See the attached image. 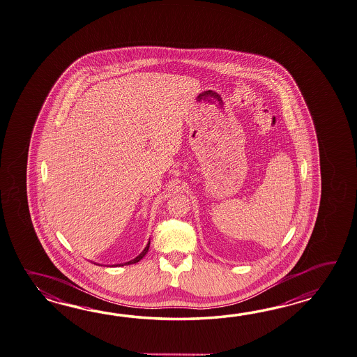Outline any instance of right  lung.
<instances>
[{"instance_id":"1","label":"right lung","mask_w":357,"mask_h":357,"mask_svg":"<svg viewBox=\"0 0 357 357\" xmlns=\"http://www.w3.org/2000/svg\"><path fill=\"white\" fill-rule=\"evenodd\" d=\"M149 248H150V242L147 243V246L144 247V250H143L141 254L138 255L135 259H133V260H130V261L126 262V265H130V264H135V262L139 261L141 259H142L143 256L144 255L147 254V251H149ZM123 266V265H121Z\"/></svg>"}]
</instances>
